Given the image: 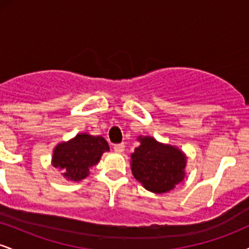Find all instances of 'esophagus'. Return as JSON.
Returning a JSON list of instances; mask_svg holds the SVG:
<instances>
[{
	"instance_id": "34e87169",
	"label": "esophagus",
	"mask_w": 249,
	"mask_h": 249,
	"mask_svg": "<svg viewBox=\"0 0 249 249\" xmlns=\"http://www.w3.org/2000/svg\"><path fill=\"white\" fill-rule=\"evenodd\" d=\"M124 148H125L124 142H122V144H115V145H113V150H115V152H117V153H122L123 151H124Z\"/></svg>"
}]
</instances>
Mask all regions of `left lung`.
Segmentation results:
<instances>
[{
	"label": "left lung",
	"instance_id": "1",
	"mask_svg": "<svg viewBox=\"0 0 249 249\" xmlns=\"http://www.w3.org/2000/svg\"><path fill=\"white\" fill-rule=\"evenodd\" d=\"M141 145L131 156L132 174L146 190L166 193L185 177L186 158L181 151L160 144L151 137H139Z\"/></svg>",
	"mask_w": 249,
	"mask_h": 249
}]
</instances>
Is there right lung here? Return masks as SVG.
Masks as SVG:
<instances>
[{
  "label": "right lung",
  "mask_w": 249,
  "mask_h": 249,
  "mask_svg": "<svg viewBox=\"0 0 249 249\" xmlns=\"http://www.w3.org/2000/svg\"><path fill=\"white\" fill-rule=\"evenodd\" d=\"M108 151V144L103 137L77 134L68 142L57 145L53 156V165L63 170V176L71 181H79L88 177L89 170Z\"/></svg>",
  "instance_id": "obj_1"
}]
</instances>
